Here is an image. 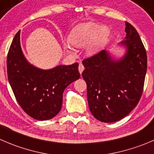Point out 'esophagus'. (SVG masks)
<instances>
[{
  "label": "esophagus",
  "mask_w": 154,
  "mask_h": 154,
  "mask_svg": "<svg viewBox=\"0 0 154 154\" xmlns=\"http://www.w3.org/2000/svg\"><path fill=\"white\" fill-rule=\"evenodd\" d=\"M78 70H79V72H80V74H81L82 72L83 71V70H84V67H83V65H82V64H80V65H79Z\"/></svg>",
  "instance_id": "esophagus-1"
}]
</instances>
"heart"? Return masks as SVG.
<instances>
[{"instance_id": "b5f03b06", "label": "heart", "mask_w": 154, "mask_h": 154, "mask_svg": "<svg viewBox=\"0 0 154 154\" xmlns=\"http://www.w3.org/2000/svg\"><path fill=\"white\" fill-rule=\"evenodd\" d=\"M109 29L106 26H100L95 22H86L76 26L70 33L69 43L75 47H83L89 45L87 52L93 55L100 50L107 41ZM68 49H71L68 45Z\"/></svg>"}]
</instances>
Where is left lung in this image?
<instances>
[{
	"instance_id": "8db88e82",
	"label": "left lung",
	"mask_w": 154,
	"mask_h": 154,
	"mask_svg": "<svg viewBox=\"0 0 154 154\" xmlns=\"http://www.w3.org/2000/svg\"><path fill=\"white\" fill-rule=\"evenodd\" d=\"M126 36L120 44L124 57L114 60L101 50L83 61L91 113L97 120L113 123L126 117L138 104L147 68V53L136 29L126 22Z\"/></svg>"
}]
</instances>
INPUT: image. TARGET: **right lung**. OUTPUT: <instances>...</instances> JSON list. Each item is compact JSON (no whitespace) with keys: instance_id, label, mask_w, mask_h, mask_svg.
<instances>
[{"instance_id":"obj_1","label":"right lung","mask_w":154,"mask_h":154,"mask_svg":"<svg viewBox=\"0 0 154 154\" xmlns=\"http://www.w3.org/2000/svg\"><path fill=\"white\" fill-rule=\"evenodd\" d=\"M78 66L76 62L42 70L31 65L22 53L20 31L7 55V76L16 99L27 114L38 120H50L59 113L64 90L80 78Z\"/></svg>"}]
</instances>
